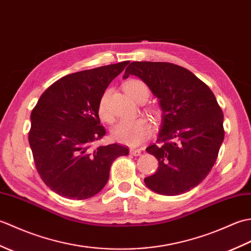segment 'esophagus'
I'll return each mask as SVG.
<instances>
[{"instance_id":"34e87169","label":"esophagus","mask_w":251,"mask_h":251,"mask_svg":"<svg viewBox=\"0 0 251 251\" xmlns=\"http://www.w3.org/2000/svg\"><path fill=\"white\" fill-rule=\"evenodd\" d=\"M130 155H134V156H139L141 154V150L140 149H130Z\"/></svg>"}]
</instances>
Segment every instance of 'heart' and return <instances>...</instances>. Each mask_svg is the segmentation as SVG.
Listing matches in <instances>:
<instances>
[{
	"mask_svg": "<svg viewBox=\"0 0 251 251\" xmlns=\"http://www.w3.org/2000/svg\"><path fill=\"white\" fill-rule=\"evenodd\" d=\"M126 94L131 99L138 101L141 98L146 100L149 97L150 90L147 85L139 81V79H130L124 85ZM108 95L109 90L103 94L99 101V115L104 121H111L112 116L108 109ZM151 135V125L145 117H138L134 120H123L120 121L112 129L113 139L120 143H124L127 146L136 147L145 142Z\"/></svg>",
	"mask_w": 251,
	"mask_h": 251,
	"instance_id": "obj_1",
	"label": "heart"
}]
</instances>
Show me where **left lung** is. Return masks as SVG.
<instances>
[{
  "label": "left lung",
  "instance_id": "8db88e82",
  "mask_svg": "<svg viewBox=\"0 0 251 251\" xmlns=\"http://www.w3.org/2000/svg\"><path fill=\"white\" fill-rule=\"evenodd\" d=\"M129 75L148 85L163 112L156 145L147 148L157 158L158 168L145 183L157 194L185 193L216 163L225 139L222 110L205 83L174 63L134 61L123 78Z\"/></svg>",
  "mask_w": 251,
  "mask_h": 251
}]
</instances>
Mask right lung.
I'll return each instance as SVG.
<instances>
[{"instance_id": "1", "label": "right lung", "mask_w": 251, "mask_h": 251, "mask_svg": "<svg viewBox=\"0 0 251 251\" xmlns=\"http://www.w3.org/2000/svg\"><path fill=\"white\" fill-rule=\"evenodd\" d=\"M129 61L69 74L42 94L31 113L29 143L42 180L58 195L86 200L104 188L124 146L95 147L105 135L99 101Z\"/></svg>"}]
</instances>
